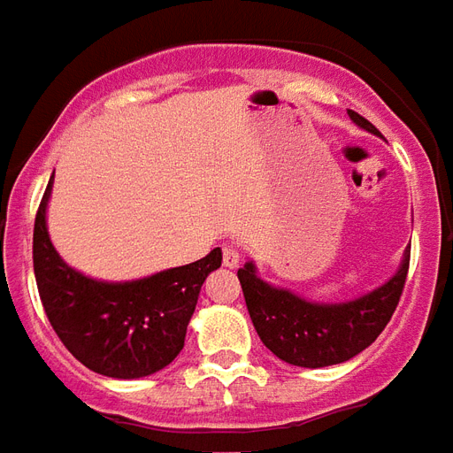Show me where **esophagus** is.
I'll return each mask as SVG.
<instances>
[{"label":"esophagus","instance_id":"esophagus-1","mask_svg":"<svg viewBox=\"0 0 453 453\" xmlns=\"http://www.w3.org/2000/svg\"><path fill=\"white\" fill-rule=\"evenodd\" d=\"M222 263L226 267H239L241 250L234 243H224L222 246Z\"/></svg>","mask_w":453,"mask_h":453}]
</instances>
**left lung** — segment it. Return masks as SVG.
Listing matches in <instances>:
<instances>
[{"mask_svg":"<svg viewBox=\"0 0 453 453\" xmlns=\"http://www.w3.org/2000/svg\"><path fill=\"white\" fill-rule=\"evenodd\" d=\"M348 113L359 127L379 132L359 113ZM408 265L411 250L384 287L348 303H311L287 289H275L256 277L253 263L241 267L239 282L250 321L265 348L287 365L316 369L348 362L381 335L401 302Z\"/></svg>","mask_w":453,"mask_h":453,"instance_id":"8db88e82","label":"left lung"}]
</instances>
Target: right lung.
<instances>
[{
	"instance_id": "1",
	"label": "right lung",
	"mask_w": 453,
	"mask_h": 453,
	"mask_svg": "<svg viewBox=\"0 0 453 453\" xmlns=\"http://www.w3.org/2000/svg\"><path fill=\"white\" fill-rule=\"evenodd\" d=\"M50 188L52 180L35 212L33 270L52 331L96 374L140 379L171 365L183 349L204 277L222 265V250L134 282L88 280L52 249L45 226Z\"/></svg>"
}]
</instances>
